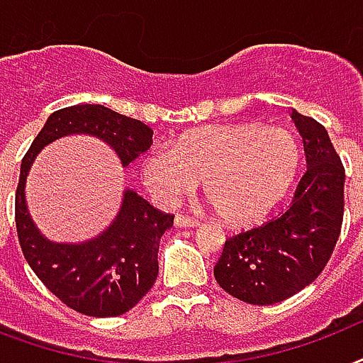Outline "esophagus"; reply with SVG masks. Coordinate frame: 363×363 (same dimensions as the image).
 <instances>
[{"label":"esophagus","mask_w":363,"mask_h":363,"mask_svg":"<svg viewBox=\"0 0 363 363\" xmlns=\"http://www.w3.org/2000/svg\"><path fill=\"white\" fill-rule=\"evenodd\" d=\"M199 222L196 218H190L186 215H177L175 216V226H181V228H192V226H198Z\"/></svg>","instance_id":"esophagus-1"}]
</instances>
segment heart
Here are the masks:
<instances>
[{"mask_svg":"<svg viewBox=\"0 0 363 363\" xmlns=\"http://www.w3.org/2000/svg\"><path fill=\"white\" fill-rule=\"evenodd\" d=\"M299 167L298 143L282 128L226 124L181 137L173 148L143 158V184L160 203L173 205L203 181L222 220L248 226L269 215L290 190Z\"/></svg>","mask_w":363,"mask_h":363,"instance_id":"b5f03b06","label":"heart"}]
</instances>
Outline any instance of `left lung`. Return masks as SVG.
I'll list each match as a JSON object with an SVG mask.
<instances>
[{
    "mask_svg": "<svg viewBox=\"0 0 363 363\" xmlns=\"http://www.w3.org/2000/svg\"><path fill=\"white\" fill-rule=\"evenodd\" d=\"M292 118L307 158L292 203L264 224L230 235L215 265L216 282L245 303H279L309 286L332 258L343 226L341 158L320 122L298 111Z\"/></svg>",
    "mask_w": 363,
    "mask_h": 363,
    "instance_id": "1",
    "label": "left lung"
}]
</instances>
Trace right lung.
I'll return each mask as SVG.
<instances>
[{
  "mask_svg": "<svg viewBox=\"0 0 363 363\" xmlns=\"http://www.w3.org/2000/svg\"><path fill=\"white\" fill-rule=\"evenodd\" d=\"M69 133H90L109 143L130 165L152 145L145 122L104 105H73L54 111L37 133L20 165L14 196V222L26 262L50 292L77 313L118 316L135 307L158 277L160 238L173 226L165 215L135 192L124 194L122 209L107 232L81 245H58L33 226L24 201L26 175L45 145Z\"/></svg>",
  "mask_w": 363,
  "mask_h": 363,
  "instance_id": "add662e5",
  "label": "right lung"
}]
</instances>
